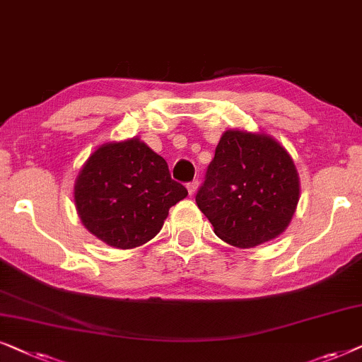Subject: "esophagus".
<instances>
[{
  "mask_svg": "<svg viewBox=\"0 0 362 362\" xmlns=\"http://www.w3.org/2000/svg\"><path fill=\"white\" fill-rule=\"evenodd\" d=\"M197 189H199V182H197V180L189 182V184H187V190H189L190 195H195Z\"/></svg>",
  "mask_w": 362,
  "mask_h": 362,
  "instance_id": "obj_1",
  "label": "esophagus"
}]
</instances>
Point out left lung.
<instances>
[{"label": "left lung", "mask_w": 362, "mask_h": 362, "mask_svg": "<svg viewBox=\"0 0 362 362\" xmlns=\"http://www.w3.org/2000/svg\"><path fill=\"white\" fill-rule=\"evenodd\" d=\"M300 200L290 153L264 134L226 131L195 202L228 245L252 248L283 233Z\"/></svg>", "instance_id": "8db88e82"}]
</instances>
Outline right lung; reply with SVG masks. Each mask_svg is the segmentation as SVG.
I'll return each mask as SVG.
<instances>
[{
	"instance_id": "add662e5",
	"label": "right lung",
	"mask_w": 362,
	"mask_h": 362,
	"mask_svg": "<svg viewBox=\"0 0 362 362\" xmlns=\"http://www.w3.org/2000/svg\"><path fill=\"white\" fill-rule=\"evenodd\" d=\"M187 194L172 180L165 158L139 139L99 147L74 185L76 209L86 228L122 250L156 237L168 209Z\"/></svg>"
}]
</instances>
